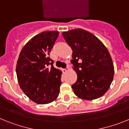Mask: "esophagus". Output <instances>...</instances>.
Wrapping results in <instances>:
<instances>
[{
    "label": "esophagus",
    "instance_id": "34e87169",
    "mask_svg": "<svg viewBox=\"0 0 129 129\" xmlns=\"http://www.w3.org/2000/svg\"><path fill=\"white\" fill-rule=\"evenodd\" d=\"M68 70H69V68H66V69H62V71H63V73H66L67 72V71H68Z\"/></svg>",
    "mask_w": 129,
    "mask_h": 129
}]
</instances>
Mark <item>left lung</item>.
Here are the masks:
<instances>
[{
    "label": "left lung",
    "mask_w": 129,
    "mask_h": 129,
    "mask_svg": "<svg viewBox=\"0 0 129 129\" xmlns=\"http://www.w3.org/2000/svg\"><path fill=\"white\" fill-rule=\"evenodd\" d=\"M73 51L71 63L77 80L71 86L78 98L93 100L108 91L114 68L108 49L95 35L81 28L62 33Z\"/></svg>",
    "instance_id": "obj_1"
}]
</instances>
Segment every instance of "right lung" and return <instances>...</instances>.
I'll use <instances>...</instances> for the list:
<instances>
[{
	"label": "right lung",
	"mask_w": 129,
	"mask_h": 129,
	"mask_svg": "<svg viewBox=\"0 0 129 129\" xmlns=\"http://www.w3.org/2000/svg\"><path fill=\"white\" fill-rule=\"evenodd\" d=\"M58 35V31L36 35L26 43L18 58L16 73L20 88L37 104L52 103L60 93L62 72L54 68L49 57Z\"/></svg>",
	"instance_id": "obj_1"
}]
</instances>
